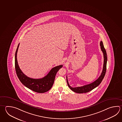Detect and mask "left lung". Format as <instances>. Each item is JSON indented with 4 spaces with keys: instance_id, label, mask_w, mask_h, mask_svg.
<instances>
[{
    "instance_id": "obj_1",
    "label": "left lung",
    "mask_w": 122,
    "mask_h": 122,
    "mask_svg": "<svg viewBox=\"0 0 122 122\" xmlns=\"http://www.w3.org/2000/svg\"><path fill=\"white\" fill-rule=\"evenodd\" d=\"M100 46H101V51L103 53V58H104L103 68V70H102L101 76H99V78H97L96 80L95 81L92 83L88 84L87 85H84L83 86L76 87H71L69 85L67 77L66 76L67 82L68 85L69 87L70 88V89L72 90V91H73L74 92L77 93H80V94L85 93L87 92H89L90 91H91L92 90L95 88V87H97L101 84V81L103 80V78H104V77L105 75V73H106L107 58V54L106 53V50L104 47L103 44V42L102 41L100 42Z\"/></svg>"
}]
</instances>
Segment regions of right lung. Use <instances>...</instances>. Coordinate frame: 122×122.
<instances>
[{
  "label": "right lung",
  "instance_id": "add662e5",
  "mask_svg": "<svg viewBox=\"0 0 122 122\" xmlns=\"http://www.w3.org/2000/svg\"><path fill=\"white\" fill-rule=\"evenodd\" d=\"M19 45V44L15 53V69L16 74L19 80L25 87L35 92L43 93L48 92L53 86L56 74L59 70L62 67V65H60L53 68L48 74L43 78L34 79L28 77L21 71L18 63L17 55Z\"/></svg>",
  "mask_w": 122,
  "mask_h": 122
}]
</instances>
